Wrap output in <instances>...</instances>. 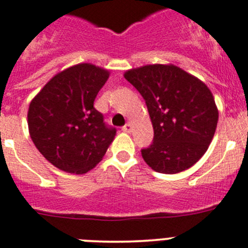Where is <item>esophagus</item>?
Masks as SVG:
<instances>
[{
    "label": "esophagus",
    "mask_w": 248,
    "mask_h": 248,
    "mask_svg": "<svg viewBox=\"0 0 248 248\" xmlns=\"http://www.w3.org/2000/svg\"><path fill=\"white\" fill-rule=\"evenodd\" d=\"M122 131L127 132V133H129V132L132 131V124H129V122H128V124H126L124 127H122Z\"/></svg>",
    "instance_id": "1"
}]
</instances>
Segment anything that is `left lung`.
I'll return each mask as SVG.
<instances>
[{"instance_id":"8db88e82","label":"left lung","mask_w":248,"mask_h":248,"mask_svg":"<svg viewBox=\"0 0 248 248\" xmlns=\"http://www.w3.org/2000/svg\"><path fill=\"white\" fill-rule=\"evenodd\" d=\"M124 78L144 98L154 127L153 143L141 149L144 161L165 174L195 165L217 128L218 109L210 88L172 64L132 69Z\"/></svg>"}]
</instances>
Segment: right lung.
<instances>
[{
    "label": "right lung",
    "mask_w": 248,
    "mask_h": 248,
    "mask_svg": "<svg viewBox=\"0 0 248 248\" xmlns=\"http://www.w3.org/2000/svg\"><path fill=\"white\" fill-rule=\"evenodd\" d=\"M109 71L82 63L50 78L31 100L28 124L33 144L59 170L83 174L103 158L116 129L93 104Z\"/></svg>",
    "instance_id": "right-lung-1"
}]
</instances>
